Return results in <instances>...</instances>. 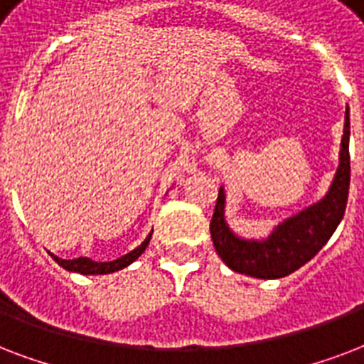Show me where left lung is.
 <instances>
[{"label":"left lung","instance_id":"1","mask_svg":"<svg viewBox=\"0 0 364 364\" xmlns=\"http://www.w3.org/2000/svg\"><path fill=\"white\" fill-rule=\"evenodd\" d=\"M349 109H346L340 165L332 180L331 190L321 201L304 208L279 224L272 235L262 241L237 237L228 228L224 218L226 196L218 191L210 237L214 249L230 269L258 279H279L290 275L309 262L331 239L346 213L349 191Z\"/></svg>","mask_w":364,"mask_h":364}]
</instances>
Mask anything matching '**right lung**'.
Masks as SVG:
<instances>
[{
    "instance_id": "add662e5",
    "label": "right lung",
    "mask_w": 364,
    "mask_h": 364,
    "mask_svg": "<svg viewBox=\"0 0 364 364\" xmlns=\"http://www.w3.org/2000/svg\"><path fill=\"white\" fill-rule=\"evenodd\" d=\"M150 239H151V233L148 235V237L144 239V243L140 245V247H136V249L131 250V252H127L125 256H121V258L112 262H95L91 260V258H85V256L74 258V260H62V258H58V256L55 255H50V256H53V260H55L58 266H62L64 269H68V272L81 273V275H104V273L119 272V269L127 267L129 264H132V262L136 260L138 256L142 255L144 250H146V247H148V243H150Z\"/></svg>"
}]
</instances>
